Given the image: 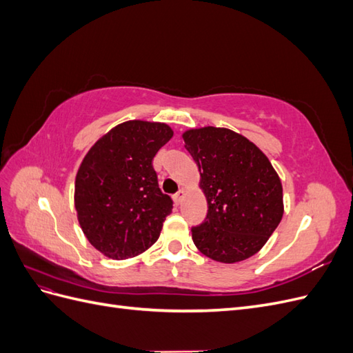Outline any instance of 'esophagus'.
<instances>
[{"label":"esophagus","instance_id":"esophagus-1","mask_svg":"<svg viewBox=\"0 0 353 353\" xmlns=\"http://www.w3.org/2000/svg\"><path fill=\"white\" fill-rule=\"evenodd\" d=\"M183 199H184V190H179L178 193L174 196V200H175L176 205H181V201H183Z\"/></svg>","mask_w":353,"mask_h":353}]
</instances>
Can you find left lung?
<instances>
[{
    "label": "left lung",
    "instance_id": "1",
    "mask_svg": "<svg viewBox=\"0 0 353 353\" xmlns=\"http://www.w3.org/2000/svg\"><path fill=\"white\" fill-rule=\"evenodd\" d=\"M200 170L208 215L191 228L208 258L234 263L258 253L283 218V187L271 162L248 138L206 126L184 135Z\"/></svg>",
    "mask_w": 353,
    "mask_h": 353
}]
</instances>
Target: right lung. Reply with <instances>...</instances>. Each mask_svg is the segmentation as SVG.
<instances>
[{
  "label": "right lung",
  "mask_w": 353,
  "mask_h": 353,
  "mask_svg": "<svg viewBox=\"0 0 353 353\" xmlns=\"http://www.w3.org/2000/svg\"><path fill=\"white\" fill-rule=\"evenodd\" d=\"M172 135L166 123L128 121L83 157L74 208L85 237L109 258H134L159 239L174 201L159 188L152 162Z\"/></svg>",
  "instance_id": "obj_1"
}]
</instances>
